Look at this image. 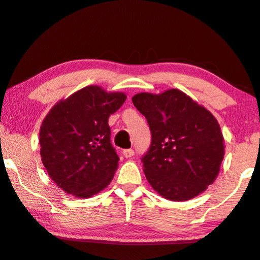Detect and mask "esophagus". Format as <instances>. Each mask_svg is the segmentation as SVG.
Wrapping results in <instances>:
<instances>
[{"instance_id":"obj_1","label":"esophagus","mask_w":260,"mask_h":260,"mask_svg":"<svg viewBox=\"0 0 260 260\" xmlns=\"http://www.w3.org/2000/svg\"><path fill=\"white\" fill-rule=\"evenodd\" d=\"M122 153L126 158H132L134 155V151L132 150V148H127V150H123Z\"/></svg>"}]
</instances>
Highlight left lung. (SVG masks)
<instances>
[{
    "label": "left lung",
    "instance_id": "obj_1",
    "mask_svg": "<svg viewBox=\"0 0 260 260\" xmlns=\"http://www.w3.org/2000/svg\"><path fill=\"white\" fill-rule=\"evenodd\" d=\"M147 119L152 141L141 158L148 183L170 201L191 200L220 172L223 136L215 116L178 89L132 98Z\"/></svg>",
    "mask_w": 260,
    "mask_h": 260
}]
</instances>
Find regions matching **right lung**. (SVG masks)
Here are the masks:
<instances>
[{
    "mask_svg": "<svg viewBox=\"0 0 260 260\" xmlns=\"http://www.w3.org/2000/svg\"><path fill=\"white\" fill-rule=\"evenodd\" d=\"M127 96L85 86L52 107L40 126L41 161L55 184L78 199L109 185L119 165L108 119Z\"/></svg>",
    "mask_w": 260,
    "mask_h": 260,
    "instance_id": "add662e5",
    "label": "right lung"
}]
</instances>
